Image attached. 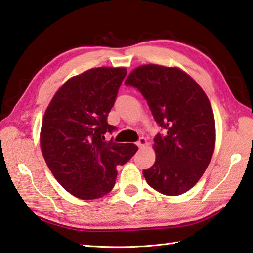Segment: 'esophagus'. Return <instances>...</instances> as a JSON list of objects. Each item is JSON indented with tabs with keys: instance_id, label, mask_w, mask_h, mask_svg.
<instances>
[{
	"instance_id": "1",
	"label": "esophagus",
	"mask_w": 253,
	"mask_h": 253,
	"mask_svg": "<svg viewBox=\"0 0 253 253\" xmlns=\"http://www.w3.org/2000/svg\"><path fill=\"white\" fill-rule=\"evenodd\" d=\"M146 139L145 138H144V137H141V138H139L138 139V141H137V145L139 146V147H142V146H144V145H146Z\"/></svg>"
}]
</instances>
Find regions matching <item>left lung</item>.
I'll use <instances>...</instances> for the list:
<instances>
[{
    "label": "left lung",
    "mask_w": 253,
    "mask_h": 253,
    "mask_svg": "<svg viewBox=\"0 0 253 253\" xmlns=\"http://www.w3.org/2000/svg\"><path fill=\"white\" fill-rule=\"evenodd\" d=\"M166 133L154 137L156 159L144 170L148 186L167 196L191 189L207 169L215 147L211 102L197 82L178 67L142 65L128 75Z\"/></svg>",
    "instance_id": "left-lung-1"
}]
</instances>
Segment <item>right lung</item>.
Segmentation results:
<instances>
[{"instance_id": "1", "label": "right lung", "mask_w": 253, "mask_h": 253, "mask_svg": "<svg viewBox=\"0 0 253 253\" xmlns=\"http://www.w3.org/2000/svg\"><path fill=\"white\" fill-rule=\"evenodd\" d=\"M127 70L97 67L73 76L56 92L43 115L40 147L64 189L81 199H97L115 186L116 167L129 161L137 146L106 141L115 126L108 114Z\"/></svg>"}]
</instances>
